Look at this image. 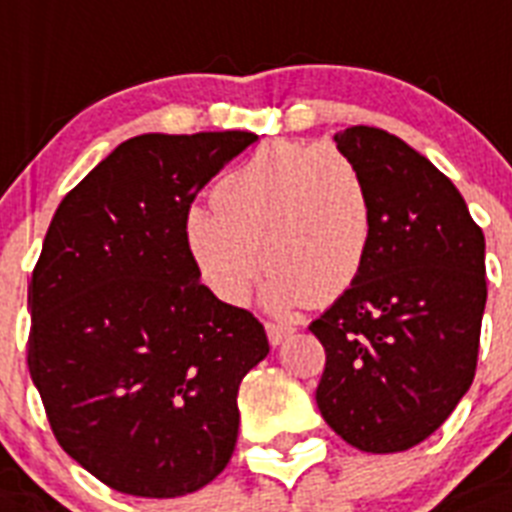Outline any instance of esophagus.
<instances>
[{
	"instance_id": "34e87169",
	"label": "esophagus",
	"mask_w": 512,
	"mask_h": 512,
	"mask_svg": "<svg viewBox=\"0 0 512 512\" xmlns=\"http://www.w3.org/2000/svg\"><path fill=\"white\" fill-rule=\"evenodd\" d=\"M265 331H268V342L276 347L286 339V336L292 334L294 328L289 323H278V321H265Z\"/></svg>"
}]
</instances>
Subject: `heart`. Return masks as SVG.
<instances>
[{"label":"heart","instance_id":"heart-1","mask_svg":"<svg viewBox=\"0 0 512 512\" xmlns=\"http://www.w3.org/2000/svg\"><path fill=\"white\" fill-rule=\"evenodd\" d=\"M215 207H191L189 255L207 289L244 305L260 278L268 305H331L363 276L376 205L355 160L334 144L268 141L223 173Z\"/></svg>","mask_w":512,"mask_h":512}]
</instances>
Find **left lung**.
Returning a JSON list of instances; mask_svg holds the SVG:
<instances>
[{"mask_svg":"<svg viewBox=\"0 0 512 512\" xmlns=\"http://www.w3.org/2000/svg\"><path fill=\"white\" fill-rule=\"evenodd\" d=\"M334 139L368 178L376 228L363 276L310 323L326 350L315 400L357 450L402 452L450 418L476 376L484 234L450 178L402 139L373 126Z\"/></svg>","mask_w":512,"mask_h":512,"instance_id":"1","label":"left lung"}]
</instances>
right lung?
Instances as JSON below:
<instances>
[{"label":"right lung","mask_w":512,"mask_h":512,"mask_svg":"<svg viewBox=\"0 0 512 512\" xmlns=\"http://www.w3.org/2000/svg\"><path fill=\"white\" fill-rule=\"evenodd\" d=\"M255 139L134 136L49 223L28 284V371L54 439L115 492L181 497L234 455L236 394L268 336L199 281L184 220Z\"/></svg>","instance_id":"obj_1"}]
</instances>
